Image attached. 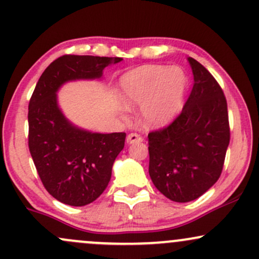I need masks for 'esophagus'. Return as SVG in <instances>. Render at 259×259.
<instances>
[{"instance_id":"1","label":"esophagus","mask_w":259,"mask_h":259,"mask_svg":"<svg viewBox=\"0 0 259 259\" xmlns=\"http://www.w3.org/2000/svg\"><path fill=\"white\" fill-rule=\"evenodd\" d=\"M143 140H144V139L141 138L140 135H138V134H134V133H133V134H129V135L126 136V143H127V144L143 143Z\"/></svg>"}]
</instances>
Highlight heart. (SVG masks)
<instances>
[{
	"label": "heart",
	"instance_id": "heart-1",
	"mask_svg": "<svg viewBox=\"0 0 259 259\" xmlns=\"http://www.w3.org/2000/svg\"><path fill=\"white\" fill-rule=\"evenodd\" d=\"M187 77L177 66L145 65L121 76L119 95L127 108L141 107L140 115L149 126H162L180 112Z\"/></svg>",
	"mask_w": 259,
	"mask_h": 259
}]
</instances>
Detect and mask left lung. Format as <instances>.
<instances>
[{
  "label": "left lung",
  "instance_id": "left-lung-1",
  "mask_svg": "<svg viewBox=\"0 0 259 259\" xmlns=\"http://www.w3.org/2000/svg\"><path fill=\"white\" fill-rule=\"evenodd\" d=\"M194 84L178 118L149 134V173L166 198L188 203L217 183L230 143L223 90L201 64L187 59Z\"/></svg>",
  "mask_w": 259,
  "mask_h": 259
}]
</instances>
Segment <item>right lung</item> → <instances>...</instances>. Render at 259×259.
Wrapping results in <instances>:
<instances>
[{
  "label": "right lung",
  "instance_id": "add662e5",
  "mask_svg": "<svg viewBox=\"0 0 259 259\" xmlns=\"http://www.w3.org/2000/svg\"><path fill=\"white\" fill-rule=\"evenodd\" d=\"M121 58L64 55L45 69L28 107L29 151L45 189L56 200L83 206L97 199L112 177L125 133L101 134L71 123L58 101L67 82L103 78V70Z\"/></svg>",
  "mask_w": 259,
  "mask_h": 259
}]
</instances>
